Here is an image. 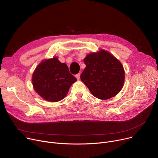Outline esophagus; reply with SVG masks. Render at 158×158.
Instances as JSON below:
<instances>
[{
	"label": "esophagus",
	"mask_w": 158,
	"mask_h": 158,
	"mask_svg": "<svg viewBox=\"0 0 158 158\" xmlns=\"http://www.w3.org/2000/svg\"><path fill=\"white\" fill-rule=\"evenodd\" d=\"M76 78H77L78 80H80V73H78V74H77L76 75Z\"/></svg>",
	"instance_id": "esophagus-1"
}]
</instances>
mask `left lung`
Instances as JSON below:
<instances>
[{"mask_svg": "<svg viewBox=\"0 0 158 158\" xmlns=\"http://www.w3.org/2000/svg\"><path fill=\"white\" fill-rule=\"evenodd\" d=\"M85 68L80 79L93 96L107 100L118 94L123 88L125 71L118 60L109 52L100 49L84 58Z\"/></svg>", "mask_w": 158, "mask_h": 158, "instance_id": "1", "label": "left lung"}]
</instances>
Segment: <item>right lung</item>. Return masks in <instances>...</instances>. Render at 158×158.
Instances as JSON below:
<instances>
[{"label": "right lung", "mask_w": 158, "mask_h": 158, "mask_svg": "<svg viewBox=\"0 0 158 158\" xmlns=\"http://www.w3.org/2000/svg\"><path fill=\"white\" fill-rule=\"evenodd\" d=\"M77 80L69 73L67 65L60 62L56 56L42 60L32 75L35 91L43 99L50 102L64 98L71 85Z\"/></svg>", "instance_id": "obj_1"}]
</instances>
